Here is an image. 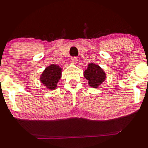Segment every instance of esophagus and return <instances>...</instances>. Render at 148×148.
Segmentation results:
<instances>
[{"instance_id": "1", "label": "esophagus", "mask_w": 148, "mask_h": 148, "mask_svg": "<svg viewBox=\"0 0 148 148\" xmlns=\"http://www.w3.org/2000/svg\"><path fill=\"white\" fill-rule=\"evenodd\" d=\"M71 62L72 64H77V57H72V59L71 60Z\"/></svg>"}]
</instances>
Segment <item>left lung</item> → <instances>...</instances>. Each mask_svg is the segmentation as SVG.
<instances>
[{"mask_svg": "<svg viewBox=\"0 0 148 148\" xmlns=\"http://www.w3.org/2000/svg\"><path fill=\"white\" fill-rule=\"evenodd\" d=\"M84 77L88 80L90 86L97 88L105 81L106 78L105 73L104 71L95 64H88V69L84 71Z\"/></svg>", "mask_w": 148, "mask_h": 148, "instance_id": "left-lung-1", "label": "left lung"}]
</instances>
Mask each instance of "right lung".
<instances>
[{"label":"right lung","mask_w":148,"mask_h":148,"mask_svg":"<svg viewBox=\"0 0 148 148\" xmlns=\"http://www.w3.org/2000/svg\"><path fill=\"white\" fill-rule=\"evenodd\" d=\"M62 75V69L55 64H51L45 69L41 74V79L47 88L50 90L55 89L57 87V84L61 78Z\"/></svg>","instance_id":"obj_1"}]
</instances>
